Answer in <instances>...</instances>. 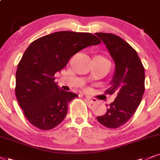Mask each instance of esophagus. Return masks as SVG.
Listing matches in <instances>:
<instances>
[{"label": "esophagus", "instance_id": "obj_1", "mask_svg": "<svg viewBox=\"0 0 160 160\" xmlns=\"http://www.w3.org/2000/svg\"><path fill=\"white\" fill-rule=\"evenodd\" d=\"M86 99H87V101L89 102L90 104H94L97 102V99H96V98H92V97H89V96H87Z\"/></svg>", "mask_w": 160, "mask_h": 160}]
</instances>
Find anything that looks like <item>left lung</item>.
<instances>
[{
    "instance_id": "obj_1",
    "label": "left lung",
    "mask_w": 160,
    "mask_h": 160,
    "mask_svg": "<svg viewBox=\"0 0 160 160\" xmlns=\"http://www.w3.org/2000/svg\"><path fill=\"white\" fill-rule=\"evenodd\" d=\"M96 35L106 45L116 65L108 94L116 97L104 115L97 120L108 128L125 125L135 113L145 91V70L137 51L118 35L97 32Z\"/></svg>"
}]
</instances>
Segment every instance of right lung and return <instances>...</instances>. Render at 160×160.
I'll use <instances>...</instances> for the list:
<instances>
[{
    "mask_svg": "<svg viewBox=\"0 0 160 160\" xmlns=\"http://www.w3.org/2000/svg\"><path fill=\"white\" fill-rule=\"evenodd\" d=\"M100 43L91 33L61 31L41 37L27 47L18 65L15 96L32 125L47 131L64 120L69 102L78 96L58 88L55 74L76 53Z\"/></svg>",
    "mask_w": 160,
    "mask_h": 160,
    "instance_id": "obj_1",
    "label": "right lung"
}]
</instances>
